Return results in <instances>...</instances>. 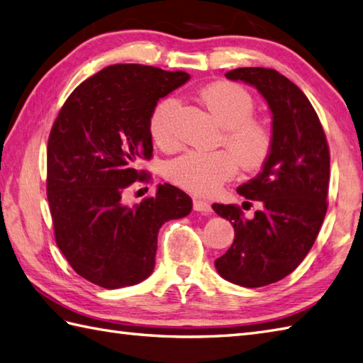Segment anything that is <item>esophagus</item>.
<instances>
[{
  "instance_id": "esophagus-1",
  "label": "esophagus",
  "mask_w": 363,
  "mask_h": 363,
  "mask_svg": "<svg viewBox=\"0 0 363 363\" xmlns=\"http://www.w3.org/2000/svg\"><path fill=\"white\" fill-rule=\"evenodd\" d=\"M194 209H195L196 212L204 213V215H209V213L212 212L211 204L207 203V201H204V199H201V198H195V199H194Z\"/></svg>"
}]
</instances>
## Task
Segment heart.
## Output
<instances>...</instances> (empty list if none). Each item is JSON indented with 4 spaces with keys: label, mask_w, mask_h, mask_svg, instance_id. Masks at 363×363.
<instances>
[{
    "label": "heart",
    "mask_w": 363,
    "mask_h": 363,
    "mask_svg": "<svg viewBox=\"0 0 363 363\" xmlns=\"http://www.w3.org/2000/svg\"><path fill=\"white\" fill-rule=\"evenodd\" d=\"M199 99L218 121L223 142L233 152L190 151L169 160L165 167L167 177L176 186L194 194H212L223 182L233 177L237 160L245 168L262 165L272 150V133L260 120L252 118L256 103L248 90L234 82H213L199 91ZM179 101L167 96L152 107L150 115V134L162 150L177 145L176 113Z\"/></svg>",
    "instance_id": "1"
}]
</instances>
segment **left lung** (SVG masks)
<instances>
[{"mask_svg": "<svg viewBox=\"0 0 363 363\" xmlns=\"http://www.w3.org/2000/svg\"><path fill=\"white\" fill-rule=\"evenodd\" d=\"M226 78L250 84L265 98L273 137L262 172L237 189L259 203L254 217L245 218L235 204L212 206L235 230L215 268L233 284L264 287L295 272L320 233L328 211L329 146L311 101L281 73L245 67L228 72Z\"/></svg>", "mask_w": 363, "mask_h": 363, "instance_id": "1", "label": "left lung"}]
</instances>
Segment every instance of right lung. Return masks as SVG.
I'll use <instances>...</instances> for the list:
<instances>
[{"label":"right lung","instance_id":"1","mask_svg":"<svg viewBox=\"0 0 363 363\" xmlns=\"http://www.w3.org/2000/svg\"><path fill=\"white\" fill-rule=\"evenodd\" d=\"M189 79L138 64L106 67L72 91L51 128L46 196L54 237L74 272L99 287L146 279L159 229L191 211L190 196L172 184L133 207L121 201L135 181L150 179L137 164L152 157V107Z\"/></svg>","mask_w":363,"mask_h":363}]
</instances>
